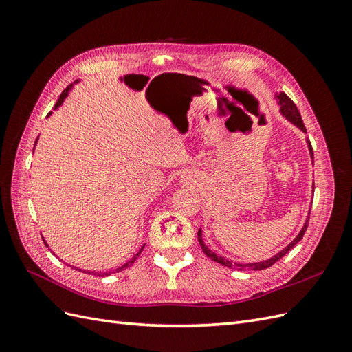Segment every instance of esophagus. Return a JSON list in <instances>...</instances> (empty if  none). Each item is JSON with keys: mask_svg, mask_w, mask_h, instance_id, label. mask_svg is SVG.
<instances>
[{"mask_svg": "<svg viewBox=\"0 0 352 352\" xmlns=\"http://www.w3.org/2000/svg\"><path fill=\"white\" fill-rule=\"evenodd\" d=\"M182 180H184V182H185V179H184V177H182Z\"/></svg>", "mask_w": 352, "mask_h": 352, "instance_id": "1", "label": "esophagus"}]
</instances>
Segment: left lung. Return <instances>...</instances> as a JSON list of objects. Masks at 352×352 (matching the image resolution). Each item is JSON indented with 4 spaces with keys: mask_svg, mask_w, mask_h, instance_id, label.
<instances>
[{
    "mask_svg": "<svg viewBox=\"0 0 352 352\" xmlns=\"http://www.w3.org/2000/svg\"><path fill=\"white\" fill-rule=\"evenodd\" d=\"M274 98H276V101H278L279 111H280V114L285 117V119H286L287 122H289V123H292L295 127H298V129H300L301 132L307 133L304 122H302V119H301V114H300V111H298V109H296V105L294 104V101H292L289 97H287V95H286L285 92H276V94H274ZM305 141H307V146H308V151H310L311 163H313L314 155H313L311 144H310V141H308V140H305ZM313 164H314V163H313ZM313 192H314V185H313ZM308 219H310V211H308V216H307V220H305V223H304L302 229H301L300 233H298V235L295 236V239H294L292 242H289V245H286V247H285L282 251H279L278 254H274L273 257H270V258H267V260H263V261H257V263H233V261L228 260L226 257H221V255L216 254L214 251H211V250L207 247V245L204 243V241H202V230H201V229L198 230V242H199L201 248H202V251H204V254L207 255V257H210L212 261H216V263H219V264L226 265V267H229V269H238V270H264V269L270 267V265H273L276 261H279L286 252H289V251L295 247V245L302 239L304 233H305V230H307V226H308Z\"/></svg>",
    "mask_w": 352,
    "mask_h": 352,
    "instance_id": "obj_1",
    "label": "left lung"
}]
</instances>
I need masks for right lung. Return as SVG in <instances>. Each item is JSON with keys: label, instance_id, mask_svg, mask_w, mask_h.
I'll use <instances>...</instances> for the list:
<instances>
[{"label": "right lung", "instance_id": "1", "mask_svg": "<svg viewBox=\"0 0 352 352\" xmlns=\"http://www.w3.org/2000/svg\"><path fill=\"white\" fill-rule=\"evenodd\" d=\"M74 83H79V80H76V82H74ZM72 88H73V85H70V87H67L65 91H63V94L60 95V98H58V101L56 102V105H54V110H57L58 107H60V105L63 104V102H65V98L67 97V95H69V92L72 91ZM52 114V111H50L48 113V116H51ZM38 144V138H36V141H35V145ZM45 242V241H44ZM45 245H47V242H45ZM47 247H48V245H47ZM144 247H145V245H144ZM144 247L140 250V251H138L135 255H133V257L129 260V261H126L123 265H120V267L119 269H116V272H122V270H124L126 267H129V265H132L133 263H135V260L138 258V257H140V254L142 252V250H144ZM76 270H79V269H76ZM82 272V270H80ZM83 273H91V272H87V270H83ZM111 273H114V272H105V273H98V276H109V274H111ZM95 274H97V273H95Z\"/></svg>", "mask_w": 352, "mask_h": 352}]
</instances>
